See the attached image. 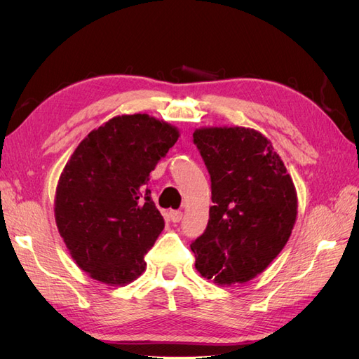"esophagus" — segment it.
I'll use <instances>...</instances> for the list:
<instances>
[{
    "mask_svg": "<svg viewBox=\"0 0 359 359\" xmlns=\"http://www.w3.org/2000/svg\"><path fill=\"white\" fill-rule=\"evenodd\" d=\"M169 217H170V220H172L173 223H178V222H181V219H182V212H181V211H170V212H169Z\"/></svg>",
    "mask_w": 359,
    "mask_h": 359,
    "instance_id": "34e87169",
    "label": "esophagus"
}]
</instances>
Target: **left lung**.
Instances as JSON below:
<instances>
[{
  "instance_id": "left-lung-1",
  "label": "left lung",
  "mask_w": 359,
  "mask_h": 359,
  "mask_svg": "<svg viewBox=\"0 0 359 359\" xmlns=\"http://www.w3.org/2000/svg\"><path fill=\"white\" fill-rule=\"evenodd\" d=\"M211 177L210 220L190 244L196 269L219 285L244 283L273 262L297 220V191L269 140L253 128L193 133Z\"/></svg>"
}]
</instances>
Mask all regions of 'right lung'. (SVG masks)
Listing matches in <instances>:
<instances>
[{
  "label": "right lung",
  "mask_w": 359,
  "mask_h": 359,
  "mask_svg": "<svg viewBox=\"0 0 359 359\" xmlns=\"http://www.w3.org/2000/svg\"><path fill=\"white\" fill-rule=\"evenodd\" d=\"M180 137L147 114L121 115L86 136L60 177L55 222L70 256L94 280L132 283L165 227L149 172Z\"/></svg>",
  "instance_id": "add662e5"
}]
</instances>
